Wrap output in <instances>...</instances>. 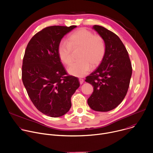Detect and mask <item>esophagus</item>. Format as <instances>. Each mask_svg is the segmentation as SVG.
Returning a JSON list of instances; mask_svg holds the SVG:
<instances>
[{
	"label": "esophagus",
	"instance_id": "1",
	"mask_svg": "<svg viewBox=\"0 0 153 153\" xmlns=\"http://www.w3.org/2000/svg\"><path fill=\"white\" fill-rule=\"evenodd\" d=\"M79 82H80V84H82L83 83V81H84V80L82 79V78H79Z\"/></svg>",
	"mask_w": 153,
	"mask_h": 153
}]
</instances>
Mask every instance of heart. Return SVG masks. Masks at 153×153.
I'll use <instances>...</instances> for the list:
<instances>
[{
	"label": "heart",
	"mask_w": 153,
	"mask_h": 153,
	"mask_svg": "<svg viewBox=\"0 0 153 153\" xmlns=\"http://www.w3.org/2000/svg\"><path fill=\"white\" fill-rule=\"evenodd\" d=\"M68 41H61L58 47V54L60 60L66 65L73 61V49L80 48L79 60L73 63L68 72L74 76L82 77L91 70L99 65L105 57L106 45L104 38L100 35H94L85 28L79 29L72 33Z\"/></svg>",
	"instance_id": "b5f03b06"
}]
</instances>
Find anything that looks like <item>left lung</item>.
I'll list each match as a JSON object with an SVG mask.
<instances>
[{
	"mask_svg": "<svg viewBox=\"0 0 153 153\" xmlns=\"http://www.w3.org/2000/svg\"><path fill=\"white\" fill-rule=\"evenodd\" d=\"M93 29L105 40L106 51L100 65L86 77L94 87L88 104L94 111L108 112L117 107L126 95L132 67L126 47L115 33L98 25Z\"/></svg>",
	"mask_w": 153,
	"mask_h": 153,
	"instance_id": "obj_1",
	"label": "left lung"
}]
</instances>
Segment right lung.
Masks as SVG:
<instances>
[{
	"instance_id": "obj_1",
	"label": "right lung",
	"mask_w": 153,
	"mask_h": 153,
	"mask_svg": "<svg viewBox=\"0 0 153 153\" xmlns=\"http://www.w3.org/2000/svg\"><path fill=\"white\" fill-rule=\"evenodd\" d=\"M76 26H52L30 39L23 59L22 78L35 108L51 117H59L71 107V97L79 87L78 79L67 74L58 54L61 39Z\"/></svg>"
}]
</instances>
